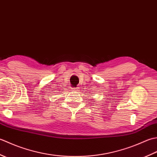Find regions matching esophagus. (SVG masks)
I'll use <instances>...</instances> for the list:
<instances>
[{
	"mask_svg": "<svg viewBox=\"0 0 157 157\" xmlns=\"http://www.w3.org/2000/svg\"><path fill=\"white\" fill-rule=\"evenodd\" d=\"M79 90L78 88H71V91H73V92H78Z\"/></svg>",
	"mask_w": 157,
	"mask_h": 157,
	"instance_id": "34e87169",
	"label": "esophagus"
}]
</instances>
